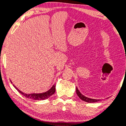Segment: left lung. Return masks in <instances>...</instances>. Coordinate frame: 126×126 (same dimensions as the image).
Segmentation results:
<instances>
[{
	"label": "left lung",
	"mask_w": 126,
	"mask_h": 126,
	"mask_svg": "<svg viewBox=\"0 0 126 126\" xmlns=\"http://www.w3.org/2000/svg\"><path fill=\"white\" fill-rule=\"evenodd\" d=\"M76 92H77V95L79 96V98H80L81 100H83V101L87 102L94 103V102H98L100 100V99H93V98H88V97H85V96L83 95L82 94L80 93V92L79 90V89L77 88V87L76 88Z\"/></svg>",
	"instance_id": "obj_1"
}]
</instances>
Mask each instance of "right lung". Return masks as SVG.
I'll use <instances>...</instances> for the list:
<instances>
[{
	"mask_svg": "<svg viewBox=\"0 0 126 126\" xmlns=\"http://www.w3.org/2000/svg\"><path fill=\"white\" fill-rule=\"evenodd\" d=\"M55 87H56V85H53V87H52L51 88L48 90V91L46 92L45 93H42V94H24V93L20 91V90H19L17 87H16L15 86H14V87H15L17 90V91L21 93L22 95H24V97H26V98H31V99H32V100H41L46 99V98H49L50 96H51L53 94H55Z\"/></svg>",
	"mask_w": 126,
	"mask_h": 126,
	"instance_id": "1",
	"label": "right lung"
}]
</instances>
